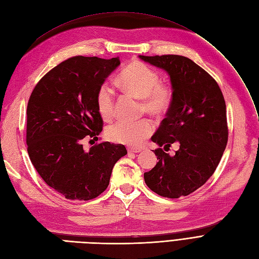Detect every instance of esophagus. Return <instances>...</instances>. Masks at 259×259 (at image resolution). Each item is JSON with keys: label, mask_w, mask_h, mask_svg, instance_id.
<instances>
[{"label": "esophagus", "mask_w": 259, "mask_h": 259, "mask_svg": "<svg viewBox=\"0 0 259 259\" xmlns=\"http://www.w3.org/2000/svg\"><path fill=\"white\" fill-rule=\"evenodd\" d=\"M140 151H141L140 148H127L128 153H138V152H140Z\"/></svg>", "instance_id": "esophagus-1"}]
</instances>
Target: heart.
Returning <instances> with one entry per match:
<instances>
[{
  "label": "heart",
  "instance_id": "b5f03b06",
  "mask_svg": "<svg viewBox=\"0 0 259 259\" xmlns=\"http://www.w3.org/2000/svg\"><path fill=\"white\" fill-rule=\"evenodd\" d=\"M159 74L145 62L134 60L123 68L117 83L124 91L142 99V110L156 119H163L170 110L174 102L172 88L159 82ZM96 108L101 118L109 122L114 115V93L103 84L96 93ZM153 124L148 119L138 121L120 120L106 130L110 141L127 146H137L152 135Z\"/></svg>",
  "mask_w": 259,
  "mask_h": 259
}]
</instances>
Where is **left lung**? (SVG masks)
<instances>
[{"instance_id": "obj_1", "label": "left lung", "mask_w": 259, "mask_h": 259, "mask_svg": "<svg viewBox=\"0 0 259 259\" xmlns=\"http://www.w3.org/2000/svg\"><path fill=\"white\" fill-rule=\"evenodd\" d=\"M139 58L165 69L174 91L171 108L151 140L164 149L179 146L174 156L162 148L154 150L158 162L144 174L146 184L163 197L187 196L214 174L225 151L228 126L224 96L214 78L189 58Z\"/></svg>"}]
</instances>
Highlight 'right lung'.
Here are the masks:
<instances>
[{"label":"right lung","mask_w":259,"mask_h":259,"mask_svg":"<svg viewBox=\"0 0 259 259\" xmlns=\"http://www.w3.org/2000/svg\"><path fill=\"white\" fill-rule=\"evenodd\" d=\"M119 65V58H69L49 70L31 93L26 108L30 159L46 184L67 199L96 198L108 186L114 164L127 153L123 145L108 141L89 151L82 145L83 139H99L103 131L96 93Z\"/></svg>","instance_id":"right-lung-1"}]
</instances>
